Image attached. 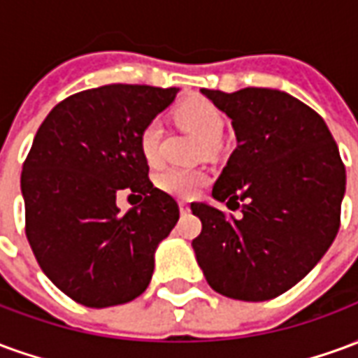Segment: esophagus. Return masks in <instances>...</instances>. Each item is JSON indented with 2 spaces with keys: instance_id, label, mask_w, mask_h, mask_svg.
I'll list each match as a JSON object with an SVG mask.
<instances>
[{
  "instance_id": "esophagus-1",
  "label": "esophagus",
  "mask_w": 358,
  "mask_h": 358,
  "mask_svg": "<svg viewBox=\"0 0 358 358\" xmlns=\"http://www.w3.org/2000/svg\"><path fill=\"white\" fill-rule=\"evenodd\" d=\"M178 207H180V210H182V213H189V203H187V201H180Z\"/></svg>"
}]
</instances>
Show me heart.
<instances>
[{
  "label": "heart",
  "instance_id": "b5f03b06",
  "mask_svg": "<svg viewBox=\"0 0 358 358\" xmlns=\"http://www.w3.org/2000/svg\"><path fill=\"white\" fill-rule=\"evenodd\" d=\"M182 126L189 128L203 141L205 149L213 148L217 143L222 128H224V117L222 110L218 109L215 103H210L205 97H189L182 101L174 110ZM163 124L159 120H149L148 124L141 128L138 145H140L141 157L148 161L151 166H157L163 159ZM207 182V174L199 169H180V166H169L157 174L155 184L164 194L174 195V197H194Z\"/></svg>",
  "mask_w": 358,
  "mask_h": 358
}]
</instances>
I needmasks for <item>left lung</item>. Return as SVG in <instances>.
<instances>
[{"mask_svg": "<svg viewBox=\"0 0 358 358\" xmlns=\"http://www.w3.org/2000/svg\"><path fill=\"white\" fill-rule=\"evenodd\" d=\"M201 94L232 118L238 148L213 197L241 209V217L192 203L203 226L192 241L197 263L226 297L274 299L307 276L336 240L345 166L322 117L293 95L270 88Z\"/></svg>", "mask_w": 358, "mask_h": 358, "instance_id": "obj_1", "label": "left lung"}]
</instances>
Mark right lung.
<instances>
[{
	"label": "right lung",
	"instance_id": "right-lung-1",
	"mask_svg": "<svg viewBox=\"0 0 358 358\" xmlns=\"http://www.w3.org/2000/svg\"><path fill=\"white\" fill-rule=\"evenodd\" d=\"M178 88L109 84L57 103L38 128L20 189L27 238L43 274L92 308L145 292L155 249L180 218L178 203L151 184L138 138ZM120 189L144 201L122 215Z\"/></svg>",
	"mask_w": 358,
	"mask_h": 358
}]
</instances>
